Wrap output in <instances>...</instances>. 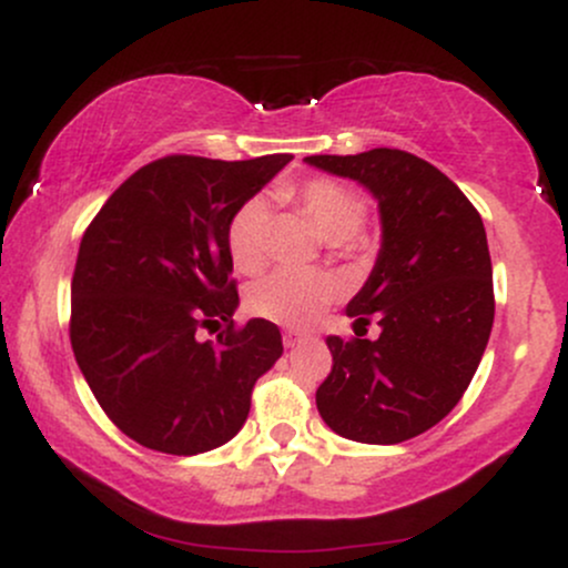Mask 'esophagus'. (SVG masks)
<instances>
[{
    "mask_svg": "<svg viewBox=\"0 0 568 568\" xmlns=\"http://www.w3.org/2000/svg\"><path fill=\"white\" fill-rule=\"evenodd\" d=\"M304 336H306L304 331H296V328H285V331H283V344H285V347L291 349V347H296L298 342H304Z\"/></svg>",
    "mask_w": 568,
    "mask_h": 568,
    "instance_id": "34e87169",
    "label": "esophagus"
}]
</instances>
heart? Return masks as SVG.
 I'll return each instance as SVG.
<instances>
[{
	"mask_svg": "<svg viewBox=\"0 0 568 568\" xmlns=\"http://www.w3.org/2000/svg\"><path fill=\"white\" fill-rule=\"evenodd\" d=\"M283 200L296 205L298 213L315 224L325 245L342 258H355L366 251L368 240L361 230L366 202L355 189L336 179H310L304 184L283 189ZM266 234H270V207L262 197L245 200L232 213L226 226V251L234 270L253 275L266 262ZM342 285L323 270H277L258 277L247 288V310L264 321L304 328L328 304H334Z\"/></svg>",
	"mask_w": 568,
	"mask_h": 568,
	"instance_id": "obj_1",
	"label": "heart"
}]
</instances>
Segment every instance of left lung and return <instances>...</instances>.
Returning <instances> with one entry per match:
<instances>
[{"label": "left lung", "instance_id": "obj_1", "mask_svg": "<svg viewBox=\"0 0 568 568\" xmlns=\"http://www.w3.org/2000/svg\"><path fill=\"white\" fill-rule=\"evenodd\" d=\"M306 162L379 200L382 251L347 304L355 336H328L317 410L342 438L403 443L462 400L494 325V283L480 213L448 175L400 149L315 154ZM371 320L383 334L363 339Z\"/></svg>", "mask_w": 568, "mask_h": 568}]
</instances>
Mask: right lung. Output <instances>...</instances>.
I'll list each match as a JSON object with an SVG mask.
<instances>
[{
    "label": "right lung",
    "instance_id": "add662e5",
    "mask_svg": "<svg viewBox=\"0 0 568 568\" xmlns=\"http://www.w3.org/2000/svg\"><path fill=\"white\" fill-rule=\"evenodd\" d=\"M291 154H171L135 171L82 234L71 277V349L95 400L128 438L192 456L245 425L253 384L280 355L275 323L234 325L232 213ZM224 322L213 343L196 331Z\"/></svg>",
    "mask_w": 568,
    "mask_h": 568
}]
</instances>
